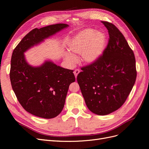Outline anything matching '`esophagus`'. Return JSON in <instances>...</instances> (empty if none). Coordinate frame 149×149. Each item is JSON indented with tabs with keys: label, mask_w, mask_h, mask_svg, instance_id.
I'll return each instance as SVG.
<instances>
[{
	"label": "esophagus",
	"mask_w": 149,
	"mask_h": 149,
	"mask_svg": "<svg viewBox=\"0 0 149 149\" xmlns=\"http://www.w3.org/2000/svg\"><path fill=\"white\" fill-rule=\"evenodd\" d=\"M80 70L79 69H75V70L74 71V75H75V78H77L78 74H79L80 73Z\"/></svg>",
	"instance_id": "1"
}]
</instances>
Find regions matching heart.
<instances>
[{"label":"heart","instance_id":"b5f03b06","mask_svg":"<svg viewBox=\"0 0 149 149\" xmlns=\"http://www.w3.org/2000/svg\"><path fill=\"white\" fill-rule=\"evenodd\" d=\"M106 36L104 33L93 29H85L77 34L69 44L70 53H66L65 60L70 64L75 61L74 56H80L84 64H92L101 56L106 48Z\"/></svg>","mask_w":149,"mask_h":149}]
</instances>
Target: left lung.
I'll return each instance as SVG.
<instances>
[{"mask_svg": "<svg viewBox=\"0 0 149 149\" xmlns=\"http://www.w3.org/2000/svg\"><path fill=\"white\" fill-rule=\"evenodd\" d=\"M109 38L103 55L95 62L81 68L77 81L86 104L93 113L106 115L126 101L136 78L134 53L113 24L101 21Z\"/></svg>", "mask_w": 149, "mask_h": 149, "instance_id": "left-lung-1", "label": "left lung"}]
</instances>
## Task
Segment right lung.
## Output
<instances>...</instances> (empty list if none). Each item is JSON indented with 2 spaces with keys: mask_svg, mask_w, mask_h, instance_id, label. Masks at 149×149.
Instances as JSON below:
<instances>
[{
  "mask_svg": "<svg viewBox=\"0 0 149 149\" xmlns=\"http://www.w3.org/2000/svg\"><path fill=\"white\" fill-rule=\"evenodd\" d=\"M68 26L58 23L35 28L22 38L12 54L10 77L15 96L25 111L40 118L51 119L61 113L69 85L75 80L74 70L51 61L32 66L26 61L24 52Z\"/></svg>",
  "mask_w": 149,
  "mask_h": 149,
  "instance_id": "right-lung-1",
  "label": "right lung"
}]
</instances>
